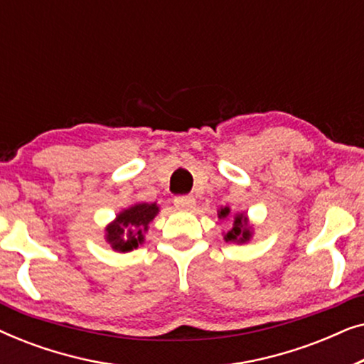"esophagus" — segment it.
Masks as SVG:
<instances>
[{
	"label": "esophagus",
	"mask_w": 364,
	"mask_h": 364,
	"mask_svg": "<svg viewBox=\"0 0 364 364\" xmlns=\"http://www.w3.org/2000/svg\"><path fill=\"white\" fill-rule=\"evenodd\" d=\"M173 205L177 208H182V210H187V208H192L196 205V198L192 196H178L173 198Z\"/></svg>",
	"instance_id": "1"
}]
</instances>
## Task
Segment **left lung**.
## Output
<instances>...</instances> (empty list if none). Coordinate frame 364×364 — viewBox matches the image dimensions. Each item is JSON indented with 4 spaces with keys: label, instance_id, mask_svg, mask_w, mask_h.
Wrapping results in <instances>:
<instances>
[{
    "label": "left lung",
    "instance_id": "8db88e82",
    "mask_svg": "<svg viewBox=\"0 0 364 364\" xmlns=\"http://www.w3.org/2000/svg\"><path fill=\"white\" fill-rule=\"evenodd\" d=\"M228 213H230V208L225 207V208H220V213H218V217L220 218H225ZM250 227H248V222H247V217L243 215V213H238L235 217V220H233V227L230 232H227V235L223 237L225 238V242H238V243H245L247 240H250Z\"/></svg>",
    "mask_w": 364,
    "mask_h": 364
}]
</instances>
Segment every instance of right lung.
<instances>
[{
    "instance_id": "1",
    "label": "right lung",
    "mask_w": 364,
    "mask_h": 364,
    "mask_svg": "<svg viewBox=\"0 0 364 364\" xmlns=\"http://www.w3.org/2000/svg\"><path fill=\"white\" fill-rule=\"evenodd\" d=\"M156 203H136L127 210L119 213L111 225L106 228V238L117 252H131L144 242L142 233L157 215Z\"/></svg>"
}]
</instances>
